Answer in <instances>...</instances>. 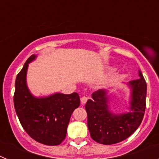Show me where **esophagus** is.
Here are the masks:
<instances>
[{"instance_id":"esophagus-1","label":"esophagus","mask_w":159,"mask_h":159,"mask_svg":"<svg viewBox=\"0 0 159 159\" xmlns=\"http://www.w3.org/2000/svg\"><path fill=\"white\" fill-rule=\"evenodd\" d=\"M88 98L87 96H83L82 98H81V99H80L81 102H82V104H84V103H86L87 101H88Z\"/></svg>"}]
</instances>
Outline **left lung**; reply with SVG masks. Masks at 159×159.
Here are the masks:
<instances>
[{"instance_id":"1","label":"left lung","mask_w":159,"mask_h":159,"mask_svg":"<svg viewBox=\"0 0 159 159\" xmlns=\"http://www.w3.org/2000/svg\"><path fill=\"white\" fill-rule=\"evenodd\" d=\"M139 79L127 84L130 87V111L119 115L109 109V96L107 90H98L92 93V99L85 105L88 114V127L91 137L97 143L111 145L123 141L131 135L143 121L146 109L147 83L139 71Z\"/></svg>"}]
</instances>
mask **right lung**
Here are the masks:
<instances>
[{
    "label": "right lung",
    "mask_w": 159,
    "mask_h": 159,
    "mask_svg": "<svg viewBox=\"0 0 159 159\" xmlns=\"http://www.w3.org/2000/svg\"><path fill=\"white\" fill-rule=\"evenodd\" d=\"M36 58L32 55L16 75L13 102L20 123L27 134L38 143L57 146L66 137L71 114L80 103L76 92L70 95L55 93L35 97L26 83L29 64Z\"/></svg>",
    "instance_id": "add662e5"
}]
</instances>
